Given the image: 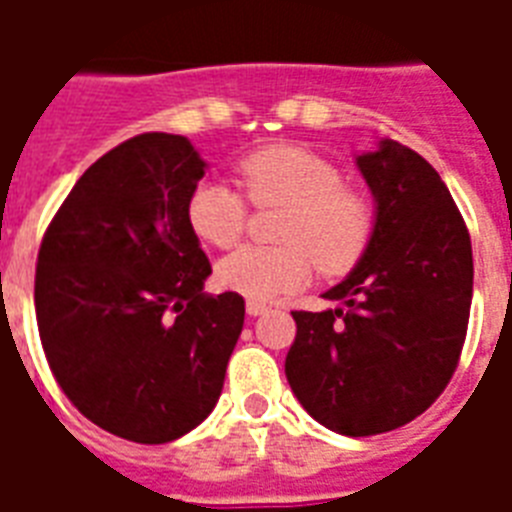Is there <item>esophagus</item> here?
Segmentation results:
<instances>
[{"instance_id":"34e87169","label":"esophagus","mask_w":512,"mask_h":512,"mask_svg":"<svg viewBox=\"0 0 512 512\" xmlns=\"http://www.w3.org/2000/svg\"><path fill=\"white\" fill-rule=\"evenodd\" d=\"M268 311V305L260 303V300H247V313L249 316H263Z\"/></svg>"}]
</instances>
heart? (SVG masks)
Listing matches in <instances>:
<instances>
[{
  "label": "heart",
  "mask_w": 512,
  "mask_h": 512,
  "mask_svg": "<svg viewBox=\"0 0 512 512\" xmlns=\"http://www.w3.org/2000/svg\"><path fill=\"white\" fill-rule=\"evenodd\" d=\"M241 188L255 204H284L279 247H241L217 263V284L249 300L303 287L313 260L324 273L345 271L372 239L374 212L364 193L342 185L335 164L300 146H271L239 164ZM193 233L215 247L236 244L247 201L220 177H204L188 196Z\"/></svg>",
  "instance_id": "b5f03b06"
}]
</instances>
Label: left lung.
Instances as JSON below:
<instances>
[{"label": "left lung", "mask_w": 512, "mask_h": 512, "mask_svg": "<svg viewBox=\"0 0 512 512\" xmlns=\"http://www.w3.org/2000/svg\"><path fill=\"white\" fill-rule=\"evenodd\" d=\"M374 199L372 239L353 271L295 311L289 388L340 436H377L428 409L452 380L468 332L473 252L452 193L417 151L380 140L356 156Z\"/></svg>", "instance_id": "obj_1"}]
</instances>
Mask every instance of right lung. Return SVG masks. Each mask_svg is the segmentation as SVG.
<instances>
[{
	"instance_id": "add662e5",
	"label": "right lung",
	"mask_w": 512,
	"mask_h": 512,
	"mask_svg": "<svg viewBox=\"0 0 512 512\" xmlns=\"http://www.w3.org/2000/svg\"><path fill=\"white\" fill-rule=\"evenodd\" d=\"M209 164L183 135L146 132L100 156L44 233L36 324L71 404L135 444H167L215 409L244 327L188 223Z\"/></svg>"
}]
</instances>
